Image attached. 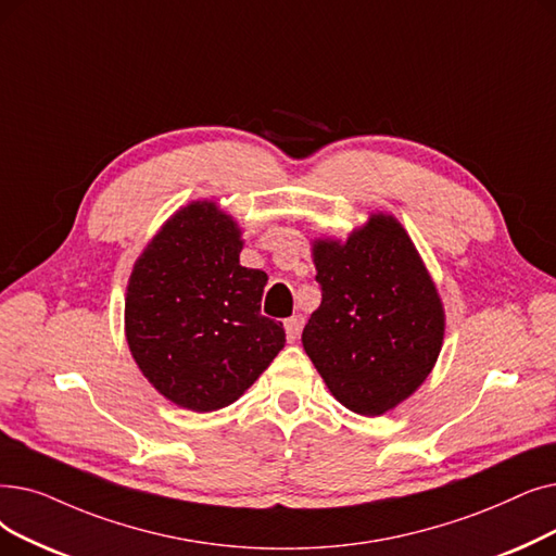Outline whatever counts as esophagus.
<instances>
[{
  "mask_svg": "<svg viewBox=\"0 0 556 556\" xmlns=\"http://www.w3.org/2000/svg\"><path fill=\"white\" fill-rule=\"evenodd\" d=\"M283 327H286V338L293 343V341H298V336H300V331H302V318H300V316L288 318V320L283 323Z\"/></svg>",
  "mask_w": 556,
  "mask_h": 556,
  "instance_id": "34e87169",
  "label": "esophagus"
}]
</instances>
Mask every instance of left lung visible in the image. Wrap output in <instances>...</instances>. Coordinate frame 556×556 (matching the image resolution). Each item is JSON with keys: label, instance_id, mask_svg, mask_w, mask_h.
<instances>
[{"label": "left lung", "instance_id": "1", "mask_svg": "<svg viewBox=\"0 0 556 556\" xmlns=\"http://www.w3.org/2000/svg\"><path fill=\"white\" fill-rule=\"evenodd\" d=\"M313 261L323 302L302 345L338 402L381 416L437 364L445 331L437 286L391 215H370L345 245L318 240Z\"/></svg>", "mask_w": 556, "mask_h": 556}]
</instances>
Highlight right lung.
<instances>
[{"mask_svg":"<svg viewBox=\"0 0 556 556\" xmlns=\"http://www.w3.org/2000/svg\"><path fill=\"white\" fill-rule=\"evenodd\" d=\"M240 231L211 202L175 213L136 261L127 288V343L154 389L192 412L243 395L286 343L265 318L268 275L243 268Z\"/></svg>","mask_w":556,"mask_h":556,"instance_id":"obj_1","label":"right lung"}]
</instances>
